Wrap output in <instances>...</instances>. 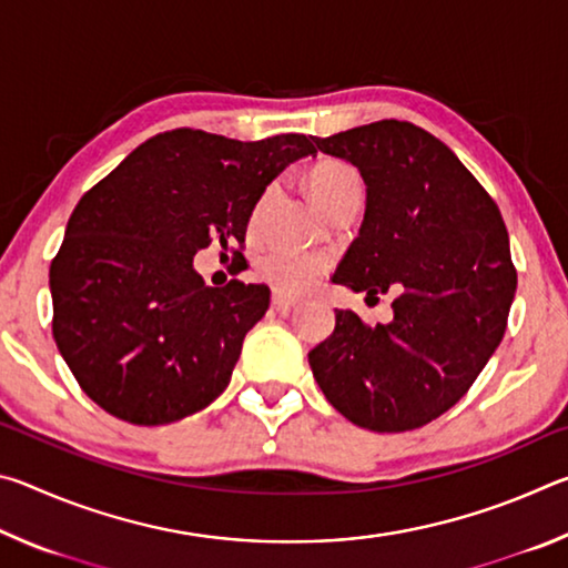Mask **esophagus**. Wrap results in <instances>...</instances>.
I'll return each instance as SVG.
<instances>
[{"label": "esophagus", "mask_w": 568, "mask_h": 568, "mask_svg": "<svg viewBox=\"0 0 568 568\" xmlns=\"http://www.w3.org/2000/svg\"><path fill=\"white\" fill-rule=\"evenodd\" d=\"M297 301L291 295H283V293H273V307L275 311H291V307H295Z\"/></svg>", "instance_id": "34e87169"}]
</instances>
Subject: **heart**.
Instances as JSON below:
<instances>
[{
    "label": "heart",
    "mask_w": 568,
    "mask_h": 568,
    "mask_svg": "<svg viewBox=\"0 0 568 568\" xmlns=\"http://www.w3.org/2000/svg\"><path fill=\"white\" fill-rule=\"evenodd\" d=\"M307 187L315 203L328 210L351 192H361V175L343 160H321L307 172ZM328 271V257L293 247H267L257 257V275L277 293L301 295L321 281Z\"/></svg>",
    "instance_id": "heart-1"
}]
</instances>
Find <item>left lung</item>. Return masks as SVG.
Segmentation results:
<instances>
[{
    "mask_svg": "<svg viewBox=\"0 0 568 568\" xmlns=\"http://www.w3.org/2000/svg\"><path fill=\"white\" fill-rule=\"evenodd\" d=\"M313 140L365 182L358 237L333 283L376 301L396 293L393 321L376 328L335 311L333 335L307 353L313 376L355 426L420 428L466 396L506 333L516 267L504 217L416 124L381 120Z\"/></svg>",
    "mask_w": 568,
    "mask_h": 568,
    "instance_id": "left-lung-1",
    "label": "left lung"
}]
</instances>
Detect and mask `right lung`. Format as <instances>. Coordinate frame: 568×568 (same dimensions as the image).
I'll return each mask as SVG.
<instances>
[{
	"label": "right lung",
	"mask_w": 568,
	"mask_h": 568,
	"mask_svg": "<svg viewBox=\"0 0 568 568\" xmlns=\"http://www.w3.org/2000/svg\"><path fill=\"white\" fill-rule=\"evenodd\" d=\"M305 134L240 142L162 132L84 192L50 265L52 335L80 388L114 418L165 426L227 388L271 287H210L197 250L245 243L265 187L313 155Z\"/></svg>",
	"instance_id": "right-lung-1"
}]
</instances>
